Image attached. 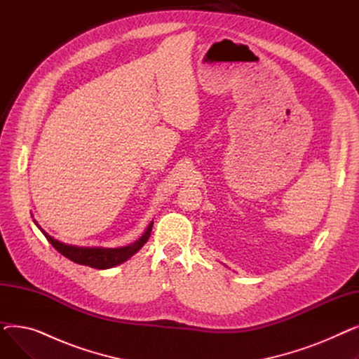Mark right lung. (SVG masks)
<instances>
[{
    "instance_id": "obj_1",
    "label": "right lung",
    "mask_w": 359,
    "mask_h": 359,
    "mask_svg": "<svg viewBox=\"0 0 359 359\" xmlns=\"http://www.w3.org/2000/svg\"><path fill=\"white\" fill-rule=\"evenodd\" d=\"M34 224L37 225V229H39L43 233V236L46 237V240L52 244V246L56 250H58L62 256L72 260L74 263H79V265H86V266L94 268V269H109V268L118 266V265H121V263L126 262L129 257L134 256L144 246L147 240L149 238V234H151V230H153L154 222L151 221L148 224L147 230L144 231V234L138 240L128 244V246H122V248L72 246V244H65L60 240L53 238L52 236H49L36 221H34Z\"/></svg>"
}]
</instances>
